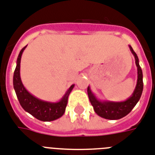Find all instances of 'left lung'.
Listing matches in <instances>:
<instances>
[{
    "mask_svg": "<svg viewBox=\"0 0 155 155\" xmlns=\"http://www.w3.org/2000/svg\"><path fill=\"white\" fill-rule=\"evenodd\" d=\"M130 50L133 55L135 56V64L137 66L138 70V79L137 84L132 95L125 101L121 102H112V101H101L96 97L94 94L92 93L91 89L88 86L87 92L90 103L93 105V109L98 116L102 118L108 119V120H119L128 114L133 108L136 105V104L141 97L143 89V72L142 69L139 64V58L132 47L129 46Z\"/></svg>",
    "mask_w": 155,
    "mask_h": 155,
    "instance_id": "obj_1",
    "label": "left lung"
}]
</instances>
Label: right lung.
Listing matches in <instances>:
<instances>
[{"label":"right lung","instance_id":"right-lung-1","mask_svg":"<svg viewBox=\"0 0 155 155\" xmlns=\"http://www.w3.org/2000/svg\"><path fill=\"white\" fill-rule=\"evenodd\" d=\"M26 47H24L19 54L17 62H16V67L15 69L13 75V87L19 102L26 112L30 113L31 116L39 120L52 121L57 120L64 114L66 107L67 105L68 97L70 92L72 91L73 88L74 87V85H71L65 93V95L62 97V99L55 103L44 101L31 95L24 88L21 81L20 74L21 56Z\"/></svg>","mask_w":155,"mask_h":155}]
</instances>
